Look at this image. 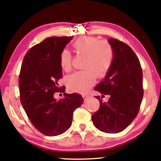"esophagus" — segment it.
<instances>
[{
    "label": "esophagus",
    "mask_w": 161,
    "mask_h": 161,
    "mask_svg": "<svg viewBox=\"0 0 161 161\" xmlns=\"http://www.w3.org/2000/svg\"><path fill=\"white\" fill-rule=\"evenodd\" d=\"M82 97H83V98L84 99V100H87V99L89 97V96L88 95V94H82Z\"/></svg>",
    "instance_id": "esophagus-1"
}]
</instances>
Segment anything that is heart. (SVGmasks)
<instances>
[{"mask_svg":"<svg viewBox=\"0 0 161 161\" xmlns=\"http://www.w3.org/2000/svg\"><path fill=\"white\" fill-rule=\"evenodd\" d=\"M77 53L86 57L84 69L70 75L66 78V84L72 92L85 93L96 82L97 76L104 78L114 62V49L108 42L94 36H81L72 44ZM61 69L69 72L72 69V56L69 50L64 49L59 55Z\"/></svg>","mask_w":161,"mask_h":161,"instance_id":"b5f03b06","label":"heart"}]
</instances>
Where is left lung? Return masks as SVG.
Listing matches in <instances>:
<instances>
[{"mask_svg": "<svg viewBox=\"0 0 161 161\" xmlns=\"http://www.w3.org/2000/svg\"><path fill=\"white\" fill-rule=\"evenodd\" d=\"M114 49V62L102 82L94 88L109 95L107 103L100 97V108L93 114V124L100 131L117 133L129 126L139 111L144 96L143 73L139 59L131 47L116 39H109ZM102 98V97H101Z\"/></svg>", "mask_w": 161, "mask_h": 161, "instance_id": "1", "label": "left lung"}]
</instances>
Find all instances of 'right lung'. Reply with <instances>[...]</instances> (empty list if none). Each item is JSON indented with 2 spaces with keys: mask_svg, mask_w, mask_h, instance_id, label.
Masks as SVG:
<instances>
[{
  "mask_svg": "<svg viewBox=\"0 0 161 161\" xmlns=\"http://www.w3.org/2000/svg\"><path fill=\"white\" fill-rule=\"evenodd\" d=\"M72 36H52L33 46L26 53L19 75L20 102L35 128L44 135L56 136L67 130L72 114L83 99L77 93L66 94L60 87L62 78L59 55ZM56 92L65 97L56 101Z\"/></svg>",
  "mask_w": 161,
  "mask_h": 161,
  "instance_id": "right-lung-1",
  "label": "right lung"
}]
</instances>
